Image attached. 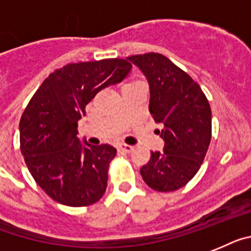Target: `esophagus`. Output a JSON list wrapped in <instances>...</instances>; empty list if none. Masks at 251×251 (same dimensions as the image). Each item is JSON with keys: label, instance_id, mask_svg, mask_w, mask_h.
I'll return each instance as SVG.
<instances>
[{"label": "esophagus", "instance_id": "1", "mask_svg": "<svg viewBox=\"0 0 251 251\" xmlns=\"http://www.w3.org/2000/svg\"><path fill=\"white\" fill-rule=\"evenodd\" d=\"M119 151H124V153H131V151H134V147H131V145H127V144H120Z\"/></svg>", "mask_w": 251, "mask_h": 251}]
</instances>
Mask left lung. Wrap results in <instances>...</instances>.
<instances>
[{
  "label": "left lung",
  "instance_id": "obj_1",
  "mask_svg": "<svg viewBox=\"0 0 251 251\" xmlns=\"http://www.w3.org/2000/svg\"><path fill=\"white\" fill-rule=\"evenodd\" d=\"M127 60L148 79L149 111L162 125L165 140V151H151L140 175L153 190H178L197 175L207 154L212 138L209 102L199 84L163 54L151 52Z\"/></svg>",
  "mask_w": 251,
  "mask_h": 251
}]
</instances>
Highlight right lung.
<instances>
[{"mask_svg":"<svg viewBox=\"0 0 251 251\" xmlns=\"http://www.w3.org/2000/svg\"><path fill=\"white\" fill-rule=\"evenodd\" d=\"M131 64L124 58L69 64L46 77L20 120V151L29 172L54 201L88 207L106 191L112 145L79 142L77 121L96 94L120 83Z\"/></svg>","mask_w":251,"mask_h":251,"instance_id":"obj_1","label":"right lung"}]
</instances>
